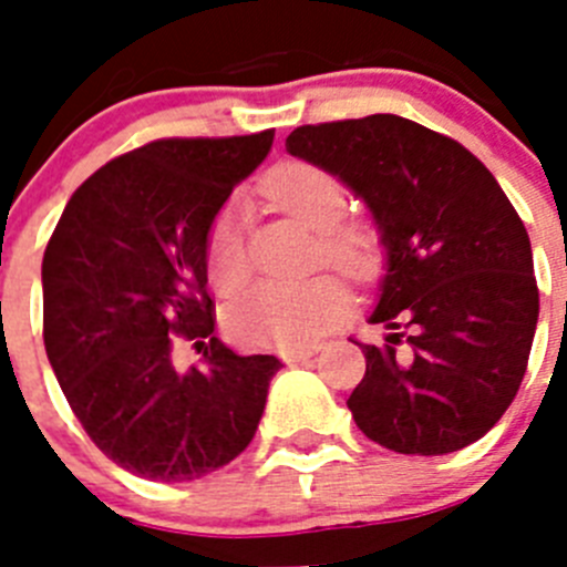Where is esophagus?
I'll return each instance as SVG.
<instances>
[{
	"mask_svg": "<svg viewBox=\"0 0 567 567\" xmlns=\"http://www.w3.org/2000/svg\"><path fill=\"white\" fill-rule=\"evenodd\" d=\"M320 349H323V343H312V346H307V349L289 352L287 354V363H300V360H307V358H312V354H318Z\"/></svg>",
	"mask_w": 567,
	"mask_h": 567,
	"instance_id": "1",
	"label": "esophagus"
}]
</instances>
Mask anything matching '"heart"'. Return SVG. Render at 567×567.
Wrapping results in <instances>:
<instances>
[{
  "label": "heart",
  "instance_id": "obj_1",
  "mask_svg": "<svg viewBox=\"0 0 567 567\" xmlns=\"http://www.w3.org/2000/svg\"><path fill=\"white\" fill-rule=\"evenodd\" d=\"M264 193L284 213L318 233V249L329 264L360 269L369 260L372 233L363 224L340 221L346 189L329 169L309 162H280L264 178ZM207 275L218 295L240 292L252 275L238 198H229L209 224ZM343 300V287L327 275L300 284L272 280L235 300L227 309V329L240 343L295 349L312 343L332 323Z\"/></svg>",
  "mask_w": 567,
  "mask_h": 567
}]
</instances>
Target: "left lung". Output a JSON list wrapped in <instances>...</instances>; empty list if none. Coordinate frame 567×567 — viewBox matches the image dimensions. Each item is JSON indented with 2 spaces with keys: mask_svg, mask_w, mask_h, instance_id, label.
Wrapping results in <instances>:
<instances>
[{
  "mask_svg": "<svg viewBox=\"0 0 567 567\" xmlns=\"http://www.w3.org/2000/svg\"><path fill=\"white\" fill-rule=\"evenodd\" d=\"M287 150L363 198L385 275L358 343L365 374L346 400L369 440L398 454H452L494 429L525 378L539 289L525 224L460 142L374 113L292 130Z\"/></svg>",
  "mask_w": 567,
  "mask_h": 567,
  "instance_id": "1",
  "label": "left lung"
}]
</instances>
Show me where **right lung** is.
<instances>
[{"instance_id": "obj_1", "label": "right lung", "mask_w": 567, "mask_h": 567, "mask_svg": "<svg viewBox=\"0 0 567 567\" xmlns=\"http://www.w3.org/2000/svg\"><path fill=\"white\" fill-rule=\"evenodd\" d=\"M275 130L233 138H158L73 193L42 260L44 349L87 437L155 483H189L255 437L275 354L215 338L207 233ZM175 337L205 349L202 370L172 365Z\"/></svg>"}]
</instances>
